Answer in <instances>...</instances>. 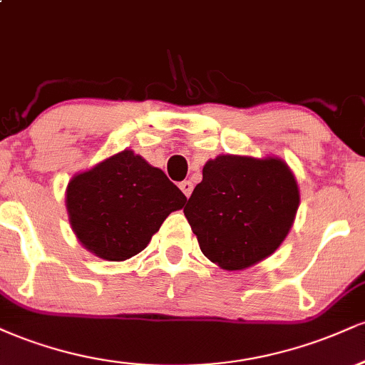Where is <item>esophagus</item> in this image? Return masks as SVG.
<instances>
[{
	"mask_svg": "<svg viewBox=\"0 0 365 365\" xmlns=\"http://www.w3.org/2000/svg\"><path fill=\"white\" fill-rule=\"evenodd\" d=\"M180 188H182V192L185 194V197L188 199V197H190V194H192V190H194V185H192L190 180H185V182L180 183Z\"/></svg>",
	"mask_w": 365,
	"mask_h": 365,
	"instance_id": "obj_1",
	"label": "esophagus"
}]
</instances>
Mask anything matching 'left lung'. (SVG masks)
Returning a JSON list of instances; mask_svg holds the SVG:
<instances>
[{"instance_id": "left-lung-1", "label": "left lung", "mask_w": 365, "mask_h": 365, "mask_svg": "<svg viewBox=\"0 0 365 365\" xmlns=\"http://www.w3.org/2000/svg\"><path fill=\"white\" fill-rule=\"evenodd\" d=\"M299 202V185L283 159L223 154L204 165L183 212L209 261L238 271L282 245Z\"/></svg>"}]
</instances>
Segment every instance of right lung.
<instances>
[{
	"instance_id": "1",
	"label": "right lung",
	"mask_w": 365,
	"mask_h": 365,
	"mask_svg": "<svg viewBox=\"0 0 365 365\" xmlns=\"http://www.w3.org/2000/svg\"><path fill=\"white\" fill-rule=\"evenodd\" d=\"M185 200L161 170L133 150H121L75 175L66 187L75 235L108 261H125L144 250L163 221Z\"/></svg>"
}]
</instances>
